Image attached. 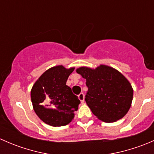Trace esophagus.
<instances>
[{
    "label": "esophagus",
    "instance_id": "esophagus-1",
    "mask_svg": "<svg viewBox=\"0 0 154 154\" xmlns=\"http://www.w3.org/2000/svg\"><path fill=\"white\" fill-rule=\"evenodd\" d=\"M78 98L81 103H83V102H84V94H83V93H80L78 95Z\"/></svg>",
    "mask_w": 154,
    "mask_h": 154
}]
</instances>
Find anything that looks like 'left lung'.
Returning <instances> with one entry per match:
<instances>
[{"label":"left lung","mask_w":154,"mask_h":154,"mask_svg":"<svg viewBox=\"0 0 154 154\" xmlns=\"http://www.w3.org/2000/svg\"><path fill=\"white\" fill-rule=\"evenodd\" d=\"M76 71L86 80L88 91L85 100L99 120L112 123L128 112L133 89L120 71L106 65H100L95 68L82 66Z\"/></svg>","instance_id":"obj_1"}]
</instances>
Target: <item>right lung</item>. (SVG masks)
<instances>
[{
	"mask_svg": "<svg viewBox=\"0 0 154 154\" xmlns=\"http://www.w3.org/2000/svg\"><path fill=\"white\" fill-rule=\"evenodd\" d=\"M74 67L56 66L45 71L31 88L32 107L38 117L48 125H67L74 117L80 101L66 85Z\"/></svg>",
	"mask_w": 154,
	"mask_h": 154,
	"instance_id": "add662e5",
	"label": "right lung"
}]
</instances>
